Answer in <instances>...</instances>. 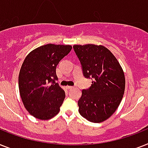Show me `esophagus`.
I'll return each mask as SVG.
<instances>
[{"instance_id":"esophagus-1","label":"esophagus","mask_w":148,"mask_h":148,"mask_svg":"<svg viewBox=\"0 0 148 148\" xmlns=\"http://www.w3.org/2000/svg\"><path fill=\"white\" fill-rule=\"evenodd\" d=\"M73 88H74L73 86H67V89H68V90H71V89H73Z\"/></svg>"}]
</instances>
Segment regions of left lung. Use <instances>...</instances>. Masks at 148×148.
I'll list each match as a JSON object with an SVG mask.
<instances>
[{"mask_svg":"<svg viewBox=\"0 0 148 148\" xmlns=\"http://www.w3.org/2000/svg\"><path fill=\"white\" fill-rule=\"evenodd\" d=\"M85 77L92 79L78 100L79 112L90 122L108 119L118 109L125 88L124 71L117 58L103 45H74Z\"/></svg>","mask_w":148,"mask_h":148,"instance_id":"obj_1","label":"left lung"}]
</instances>
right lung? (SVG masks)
Segmentation results:
<instances>
[{"mask_svg": "<svg viewBox=\"0 0 148 148\" xmlns=\"http://www.w3.org/2000/svg\"><path fill=\"white\" fill-rule=\"evenodd\" d=\"M71 49L70 45L47 44L24 59L18 78L20 97L29 113L38 119H50L59 112L65 93L55 81L56 67Z\"/></svg>", "mask_w": 148, "mask_h": 148, "instance_id": "obj_1", "label": "right lung"}]
</instances>
